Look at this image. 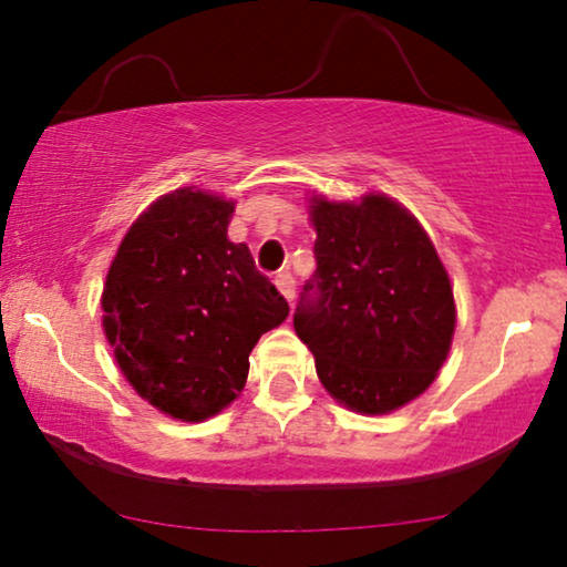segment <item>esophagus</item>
Here are the masks:
<instances>
[{
  "label": "esophagus",
  "instance_id": "1",
  "mask_svg": "<svg viewBox=\"0 0 567 567\" xmlns=\"http://www.w3.org/2000/svg\"><path fill=\"white\" fill-rule=\"evenodd\" d=\"M275 285H277V290L285 295V300L292 306V300H295V280H292V275L290 272H280V275L275 277Z\"/></svg>",
  "mask_w": 567,
  "mask_h": 567
}]
</instances>
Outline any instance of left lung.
<instances>
[{
	"label": "left lung",
	"mask_w": 567,
	"mask_h": 567,
	"mask_svg": "<svg viewBox=\"0 0 567 567\" xmlns=\"http://www.w3.org/2000/svg\"><path fill=\"white\" fill-rule=\"evenodd\" d=\"M318 269L292 326L320 384L353 412L386 415L435 382L455 331L453 287L420 221L369 193L310 198Z\"/></svg>",
	"instance_id": "1"
}]
</instances>
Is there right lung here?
<instances>
[{
    "instance_id": "right-lung-1",
    "label": "right lung",
    "mask_w": 567,
    "mask_h": 567,
    "mask_svg": "<svg viewBox=\"0 0 567 567\" xmlns=\"http://www.w3.org/2000/svg\"><path fill=\"white\" fill-rule=\"evenodd\" d=\"M234 200L177 188L130 226L109 267L104 333L142 400L183 422L214 417L247 384L259 336L290 312L226 236Z\"/></svg>"
}]
</instances>
